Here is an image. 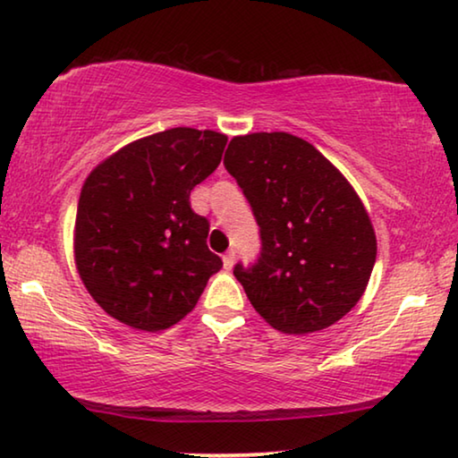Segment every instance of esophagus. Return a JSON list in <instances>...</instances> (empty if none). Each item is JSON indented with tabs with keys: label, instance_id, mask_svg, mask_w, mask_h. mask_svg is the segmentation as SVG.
I'll list each match as a JSON object with an SVG mask.
<instances>
[{
	"label": "esophagus",
	"instance_id": "34e87169",
	"mask_svg": "<svg viewBox=\"0 0 458 458\" xmlns=\"http://www.w3.org/2000/svg\"><path fill=\"white\" fill-rule=\"evenodd\" d=\"M222 260H224V268L226 270H230L232 267H234V260H236V252L234 250H228L226 254H224L222 257Z\"/></svg>",
	"mask_w": 458,
	"mask_h": 458
}]
</instances>
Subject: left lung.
I'll use <instances>...</instances> for the list:
<instances>
[{
    "label": "left lung",
    "instance_id": "obj_1",
    "mask_svg": "<svg viewBox=\"0 0 458 458\" xmlns=\"http://www.w3.org/2000/svg\"><path fill=\"white\" fill-rule=\"evenodd\" d=\"M224 165L260 228V257L234 267L270 327L303 335L358 305L376 262V232L352 183L327 157L283 131L234 137Z\"/></svg>",
    "mask_w": 458,
    "mask_h": 458
}]
</instances>
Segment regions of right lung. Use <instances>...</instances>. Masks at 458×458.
<instances>
[{
    "mask_svg": "<svg viewBox=\"0 0 458 458\" xmlns=\"http://www.w3.org/2000/svg\"><path fill=\"white\" fill-rule=\"evenodd\" d=\"M228 137L175 127L137 139L92 169L74 222V260L90 297L141 331L182 321L222 259L190 193L220 165Z\"/></svg>",
    "mask_w": 458,
    "mask_h": 458,
    "instance_id": "1",
    "label": "right lung"
}]
</instances>
